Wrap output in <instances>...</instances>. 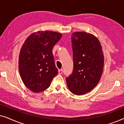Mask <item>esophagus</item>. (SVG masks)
<instances>
[{
    "instance_id": "obj_1",
    "label": "esophagus",
    "mask_w": 124,
    "mask_h": 124,
    "mask_svg": "<svg viewBox=\"0 0 124 124\" xmlns=\"http://www.w3.org/2000/svg\"><path fill=\"white\" fill-rule=\"evenodd\" d=\"M58 72H59V74H62V69H59Z\"/></svg>"
}]
</instances>
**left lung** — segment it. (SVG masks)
I'll list each match as a JSON object with an SVG mask.
<instances>
[{
    "label": "left lung",
    "instance_id": "left-lung-1",
    "mask_svg": "<svg viewBox=\"0 0 124 124\" xmlns=\"http://www.w3.org/2000/svg\"><path fill=\"white\" fill-rule=\"evenodd\" d=\"M73 71L66 78L70 92L77 95L92 90L100 81L104 68V55L99 40L84 31L72 34Z\"/></svg>",
    "mask_w": 124,
    "mask_h": 124
}]
</instances>
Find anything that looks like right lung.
Masks as SVG:
<instances>
[{
	"instance_id": "1",
	"label": "right lung",
	"mask_w": 124,
	"mask_h": 124,
	"mask_svg": "<svg viewBox=\"0 0 124 124\" xmlns=\"http://www.w3.org/2000/svg\"><path fill=\"white\" fill-rule=\"evenodd\" d=\"M62 34L38 31L30 34L22 46L18 69L25 86L34 93H40L50 87L58 74L52 48L60 39Z\"/></svg>"
}]
</instances>
